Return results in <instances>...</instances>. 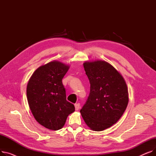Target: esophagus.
I'll list each match as a JSON object with an SVG mask.
<instances>
[{
	"instance_id": "34e87169",
	"label": "esophagus",
	"mask_w": 156,
	"mask_h": 156,
	"mask_svg": "<svg viewBox=\"0 0 156 156\" xmlns=\"http://www.w3.org/2000/svg\"><path fill=\"white\" fill-rule=\"evenodd\" d=\"M75 110L78 111L80 108V104L79 103L75 104Z\"/></svg>"
}]
</instances>
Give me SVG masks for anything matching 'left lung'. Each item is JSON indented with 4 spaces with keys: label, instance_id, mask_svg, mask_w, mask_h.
Returning a JSON list of instances; mask_svg holds the SVG:
<instances>
[{
    "label": "left lung",
    "instance_id": "1",
    "mask_svg": "<svg viewBox=\"0 0 156 156\" xmlns=\"http://www.w3.org/2000/svg\"><path fill=\"white\" fill-rule=\"evenodd\" d=\"M83 67L90 90L80 112L90 128L100 132L115 124L125 111L127 85L121 74L104 61H87Z\"/></svg>",
    "mask_w": 156,
    "mask_h": 156
}]
</instances>
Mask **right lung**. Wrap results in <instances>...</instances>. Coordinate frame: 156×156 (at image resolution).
Instances as JSON below:
<instances>
[{
  "label": "right lung",
  "instance_id": "add662e5",
  "mask_svg": "<svg viewBox=\"0 0 156 156\" xmlns=\"http://www.w3.org/2000/svg\"><path fill=\"white\" fill-rule=\"evenodd\" d=\"M69 68L59 61H51L36 69L27 85V100L33 115L49 129H61L69 114L75 111L74 105L66 100L62 82Z\"/></svg>",
  "mask_w": 156,
  "mask_h": 156
}]
</instances>
